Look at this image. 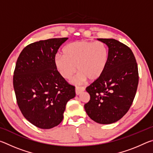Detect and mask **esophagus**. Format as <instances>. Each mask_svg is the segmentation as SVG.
I'll use <instances>...</instances> for the list:
<instances>
[{"label": "esophagus", "instance_id": "obj_1", "mask_svg": "<svg viewBox=\"0 0 153 153\" xmlns=\"http://www.w3.org/2000/svg\"><path fill=\"white\" fill-rule=\"evenodd\" d=\"M85 90V88L84 87H79V86H77L76 88V93L77 95H79L81 94L82 92H84Z\"/></svg>", "mask_w": 153, "mask_h": 153}]
</instances>
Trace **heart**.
Instances as JSON below:
<instances>
[{
	"mask_svg": "<svg viewBox=\"0 0 153 153\" xmlns=\"http://www.w3.org/2000/svg\"><path fill=\"white\" fill-rule=\"evenodd\" d=\"M63 54L55 56V64L59 73L69 79L77 71V83L87 79L95 81L102 76L107 65L109 52L102 42L78 40L69 43L63 48Z\"/></svg>",
	"mask_w": 153,
	"mask_h": 153,
	"instance_id": "heart-1",
	"label": "heart"
}]
</instances>
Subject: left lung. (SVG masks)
<instances>
[{
  "label": "left lung",
  "mask_w": 153,
  "mask_h": 153,
  "mask_svg": "<svg viewBox=\"0 0 153 153\" xmlns=\"http://www.w3.org/2000/svg\"><path fill=\"white\" fill-rule=\"evenodd\" d=\"M108 48L104 73L86 88L90 99L84 108L90 118L111 124L122 118L130 108L138 84V65L128 46L112 38H98Z\"/></svg>",
  "instance_id": "8db88e82"
}]
</instances>
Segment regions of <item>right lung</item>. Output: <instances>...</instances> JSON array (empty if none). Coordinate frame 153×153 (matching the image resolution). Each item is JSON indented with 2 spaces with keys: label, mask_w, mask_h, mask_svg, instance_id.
<instances>
[{
  "label": "right lung",
  "mask_w": 153,
  "mask_h": 153,
  "mask_svg": "<svg viewBox=\"0 0 153 153\" xmlns=\"http://www.w3.org/2000/svg\"><path fill=\"white\" fill-rule=\"evenodd\" d=\"M68 38L40 40L25 47L17 59L13 87L17 105L24 117L41 129L58 126L67 102L76 97L55 64L58 49Z\"/></svg>",
  "instance_id": "1"
}]
</instances>
